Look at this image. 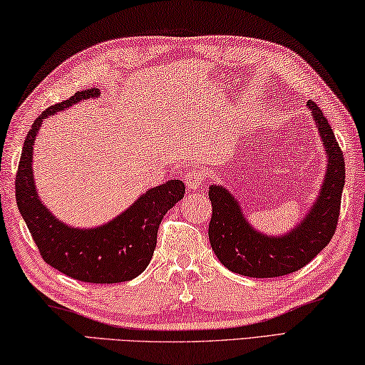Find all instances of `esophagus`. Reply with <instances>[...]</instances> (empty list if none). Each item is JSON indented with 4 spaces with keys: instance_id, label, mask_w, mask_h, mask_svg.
<instances>
[{
    "instance_id": "esophagus-1",
    "label": "esophagus",
    "mask_w": 365,
    "mask_h": 365,
    "mask_svg": "<svg viewBox=\"0 0 365 365\" xmlns=\"http://www.w3.org/2000/svg\"><path fill=\"white\" fill-rule=\"evenodd\" d=\"M184 181H186V186L189 190H195L204 186L205 173L199 168H192L184 175Z\"/></svg>"
}]
</instances>
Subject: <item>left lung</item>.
<instances>
[{"mask_svg": "<svg viewBox=\"0 0 365 365\" xmlns=\"http://www.w3.org/2000/svg\"><path fill=\"white\" fill-rule=\"evenodd\" d=\"M324 143L327 171L317 199L306 217L282 236L255 230L235 195L222 184L208 187L212 220L210 246L228 270L250 278H274L301 270L324 249L334 235L344 187V158L331 126L314 101L307 103Z\"/></svg>", "mask_w": 365, "mask_h": 365, "instance_id": "obj_1", "label": "left lung"}]
</instances>
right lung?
I'll use <instances>...</instances> for the list:
<instances>
[{
  "instance_id": "right-lung-1",
  "label": "right lung",
  "mask_w": 365,
  "mask_h": 365,
  "mask_svg": "<svg viewBox=\"0 0 365 365\" xmlns=\"http://www.w3.org/2000/svg\"><path fill=\"white\" fill-rule=\"evenodd\" d=\"M98 88L74 93L45 110L35 119L24 142L16 175V202L40 255L48 265L86 283L129 282L150 264L161 220L186 192L184 182L171 179L143 192L111 222L95 228H74L63 223L41 204L34 181V145L41 123L82 100L95 98Z\"/></svg>"
}]
</instances>
